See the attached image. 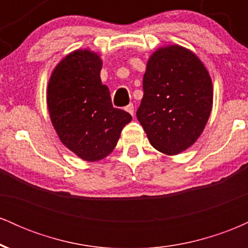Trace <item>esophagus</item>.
<instances>
[{"mask_svg": "<svg viewBox=\"0 0 248 248\" xmlns=\"http://www.w3.org/2000/svg\"><path fill=\"white\" fill-rule=\"evenodd\" d=\"M124 109H126L130 115H134V105L133 104L128 105V106H126V108H124Z\"/></svg>", "mask_w": 248, "mask_h": 248, "instance_id": "1", "label": "esophagus"}]
</instances>
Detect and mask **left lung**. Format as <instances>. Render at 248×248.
Masks as SVG:
<instances>
[{"label": "left lung", "mask_w": 248, "mask_h": 248, "mask_svg": "<svg viewBox=\"0 0 248 248\" xmlns=\"http://www.w3.org/2000/svg\"><path fill=\"white\" fill-rule=\"evenodd\" d=\"M212 101L211 77L201 59L181 45H167L148 59L136 116L156 150L177 155L203 133Z\"/></svg>", "instance_id": "8db88e82"}]
</instances>
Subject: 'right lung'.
Wrapping results in <instances>:
<instances>
[{
  "mask_svg": "<svg viewBox=\"0 0 248 248\" xmlns=\"http://www.w3.org/2000/svg\"><path fill=\"white\" fill-rule=\"evenodd\" d=\"M101 67L94 51L76 50L58 62L47 85V109L59 140L88 162L109 155L132 121L129 113L113 107Z\"/></svg>",
  "mask_w": 248,
  "mask_h": 248,
  "instance_id": "add662e5",
  "label": "right lung"
}]
</instances>
